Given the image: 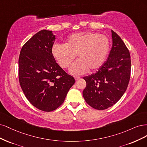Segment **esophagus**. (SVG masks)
Listing matches in <instances>:
<instances>
[{"mask_svg": "<svg viewBox=\"0 0 147 147\" xmlns=\"http://www.w3.org/2000/svg\"><path fill=\"white\" fill-rule=\"evenodd\" d=\"M74 79H75L76 80H79L80 79V78H79V77H74Z\"/></svg>", "mask_w": 147, "mask_h": 147, "instance_id": "obj_1", "label": "esophagus"}]
</instances>
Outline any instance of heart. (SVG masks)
Segmentation results:
<instances>
[{"instance_id":"1","label":"heart","mask_w":147,"mask_h":147,"mask_svg":"<svg viewBox=\"0 0 147 147\" xmlns=\"http://www.w3.org/2000/svg\"><path fill=\"white\" fill-rule=\"evenodd\" d=\"M110 49L108 38L96 33H76L68 37L65 43L54 45L53 56L61 68H67L78 55L79 59L73 64L69 72L80 75L98 69L105 62Z\"/></svg>"}]
</instances>
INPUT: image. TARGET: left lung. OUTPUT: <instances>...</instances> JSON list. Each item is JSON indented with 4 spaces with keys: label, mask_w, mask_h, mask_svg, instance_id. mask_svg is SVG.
<instances>
[{
    "label": "left lung",
    "mask_w": 147,
    "mask_h": 147,
    "mask_svg": "<svg viewBox=\"0 0 147 147\" xmlns=\"http://www.w3.org/2000/svg\"><path fill=\"white\" fill-rule=\"evenodd\" d=\"M112 47L107 60L96 73L84 77L87 86L83 91L85 101L97 110H105L119 100L130 79L131 57L124 42L111 30Z\"/></svg>",
    "instance_id": "1"
}]
</instances>
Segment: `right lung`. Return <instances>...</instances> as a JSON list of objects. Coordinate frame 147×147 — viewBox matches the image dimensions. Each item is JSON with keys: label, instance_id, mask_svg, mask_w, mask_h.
Wrapping results in <instances>:
<instances>
[{"label": "right lung", "instance_id": "add662e5", "mask_svg": "<svg viewBox=\"0 0 147 147\" xmlns=\"http://www.w3.org/2000/svg\"><path fill=\"white\" fill-rule=\"evenodd\" d=\"M55 40L53 31L42 30L24 45L19 57L22 91L33 106L45 112L53 111L62 105L75 83L52 54Z\"/></svg>", "mask_w": 147, "mask_h": 147}]
</instances>
